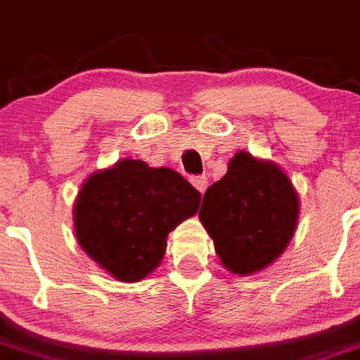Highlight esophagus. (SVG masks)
Segmentation results:
<instances>
[{
    "mask_svg": "<svg viewBox=\"0 0 360 360\" xmlns=\"http://www.w3.org/2000/svg\"><path fill=\"white\" fill-rule=\"evenodd\" d=\"M190 183H192L193 186H195L200 193L206 192V186H208V179H206V176H193V177H190Z\"/></svg>",
    "mask_w": 360,
    "mask_h": 360,
    "instance_id": "esophagus-1",
    "label": "esophagus"
}]
</instances>
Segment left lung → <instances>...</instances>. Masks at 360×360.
<instances>
[{
  "label": "left lung",
  "mask_w": 360,
  "mask_h": 360,
  "mask_svg": "<svg viewBox=\"0 0 360 360\" xmlns=\"http://www.w3.org/2000/svg\"><path fill=\"white\" fill-rule=\"evenodd\" d=\"M300 197L273 161L236 152L206 190L199 219L228 271L249 276L273 264L296 231Z\"/></svg>",
  "instance_id": "8db88e82"
}]
</instances>
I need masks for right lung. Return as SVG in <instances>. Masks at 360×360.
<instances>
[{
	"mask_svg": "<svg viewBox=\"0 0 360 360\" xmlns=\"http://www.w3.org/2000/svg\"><path fill=\"white\" fill-rule=\"evenodd\" d=\"M200 193L172 168L122 160L87 177L73 206L86 255L120 281H140L167 251V236L199 210Z\"/></svg>",
	"mask_w": 360,
	"mask_h": 360,
	"instance_id": "obj_1",
	"label": "right lung"
}]
</instances>
